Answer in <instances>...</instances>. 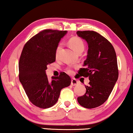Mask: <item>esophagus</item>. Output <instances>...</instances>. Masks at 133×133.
<instances>
[{"mask_svg": "<svg viewBox=\"0 0 133 133\" xmlns=\"http://www.w3.org/2000/svg\"><path fill=\"white\" fill-rule=\"evenodd\" d=\"M79 84V81H77L76 79H72V81H71V85L72 86H76V85H77L78 84Z\"/></svg>", "mask_w": 133, "mask_h": 133, "instance_id": "34e87169", "label": "esophagus"}]
</instances>
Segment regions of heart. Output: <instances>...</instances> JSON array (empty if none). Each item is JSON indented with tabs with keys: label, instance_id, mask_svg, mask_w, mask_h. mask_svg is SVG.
Wrapping results in <instances>:
<instances>
[{
	"label": "heart",
	"instance_id": "1",
	"mask_svg": "<svg viewBox=\"0 0 133 133\" xmlns=\"http://www.w3.org/2000/svg\"><path fill=\"white\" fill-rule=\"evenodd\" d=\"M69 44L70 46L72 48V49H73L74 50L77 52H79L80 51H83L84 49L85 45L84 42H83V41L81 39V38L78 37H73L71 38V39H69ZM62 43H59V44L57 46L55 51V54L56 57L58 56L59 54L60 51L62 49ZM67 72H68V73L71 74L72 73V70L71 68H69L67 69Z\"/></svg>",
	"mask_w": 133,
	"mask_h": 133
}]
</instances>
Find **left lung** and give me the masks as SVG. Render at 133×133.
I'll return each mask as SVG.
<instances>
[{"label": "left lung", "mask_w": 133, "mask_h": 133, "mask_svg": "<svg viewBox=\"0 0 133 133\" xmlns=\"http://www.w3.org/2000/svg\"><path fill=\"white\" fill-rule=\"evenodd\" d=\"M77 35L87 41L89 48L85 68L78 74L90 81L85 94L77 101L86 108H96L107 101L118 80L116 52L112 44L97 32L78 31Z\"/></svg>", "instance_id": "1"}]
</instances>
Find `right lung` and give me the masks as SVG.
Masks as SVG:
<instances>
[{
  "instance_id": "add662e5",
  "label": "right lung",
  "mask_w": 133,
  "mask_h": 133,
  "mask_svg": "<svg viewBox=\"0 0 133 133\" xmlns=\"http://www.w3.org/2000/svg\"><path fill=\"white\" fill-rule=\"evenodd\" d=\"M67 31L44 30L24 46L18 63L19 80L30 101L41 108H48L58 100L61 90L70 85L71 77L64 72L59 76L46 74L47 65L56 61L55 51Z\"/></svg>"
}]
</instances>
